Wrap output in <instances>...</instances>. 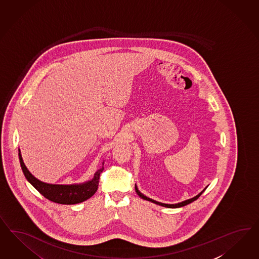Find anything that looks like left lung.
Returning a JSON list of instances; mask_svg holds the SVG:
<instances>
[{
    "mask_svg": "<svg viewBox=\"0 0 259 259\" xmlns=\"http://www.w3.org/2000/svg\"><path fill=\"white\" fill-rule=\"evenodd\" d=\"M207 188V187H206ZM206 188H204V189L198 194V195H196L195 197H193V198H191V199H188V200H185V201H183L181 203H160V202H157V201H154L153 199H151V198H149L147 196L144 195V194H142L141 192H140L139 189H138V187H137V185H135V189H136V192H137V194L140 196L141 199H143V200H146V201H149V202H152V203H155V204H158V205H161V206H164V207H168V208H178V207H182V206H185V205H187V204H189V203H192V202H194L195 200H197L200 196L202 195V193H203V191L206 189Z\"/></svg>",
    "mask_w": 259,
    "mask_h": 259,
    "instance_id": "1",
    "label": "left lung"
}]
</instances>
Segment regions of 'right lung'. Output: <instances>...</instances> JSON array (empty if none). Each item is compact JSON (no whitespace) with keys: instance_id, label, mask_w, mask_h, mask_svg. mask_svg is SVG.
I'll list each match as a JSON object with an SVG mask.
<instances>
[{"instance_id":"1","label":"right lung","mask_w":259,"mask_h":259,"mask_svg":"<svg viewBox=\"0 0 259 259\" xmlns=\"http://www.w3.org/2000/svg\"><path fill=\"white\" fill-rule=\"evenodd\" d=\"M19 158H20L21 169L27 181L46 199H48L54 203H61V204H75V203H82L85 200L90 199L91 196L94 195V193L98 189L100 175L104 169V162H103V167L99 168L98 170L94 174L93 178L87 182L71 184V185L48 184V183L42 182L40 180H38L29 171L28 168L23 162L20 149H19Z\"/></svg>"}]
</instances>
